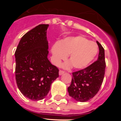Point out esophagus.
<instances>
[{"mask_svg": "<svg viewBox=\"0 0 121 121\" xmlns=\"http://www.w3.org/2000/svg\"><path fill=\"white\" fill-rule=\"evenodd\" d=\"M64 73H65V72H64V71H62V70H59V74L60 76L62 75V74Z\"/></svg>", "mask_w": 121, "mask_h": 121, "instance_id": "esophagus-1", "label": "esophagus"}]
</instances>
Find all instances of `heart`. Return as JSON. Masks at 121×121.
<instances>
[{
  "instance_id": "1",
  "label": "heart",
  "mask_w": 121,
  "mask_h": 121,
  "mask_svg": "<svg viewBox=\"0 0 121 121\" xmlns=\"http://www.w3.org/2000/svg\"><path fill=\"white\" fill-rule=\"evenodd\" d=\"M98 48L96 43L89 41L82 36L68 37L60 42H56L51 47L52 60L55 65H59L66 59L68 54L70 62L63 64V67L70 68L72 65L76 69L85 68L96 57Z\"/></svg>"
}]
</instances>
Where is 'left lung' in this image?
Here are the masks:
<instances>
[{
  "mask_svg": "<svg viewBox=\"0 0 121 121\" xmlns=\"http://www.w3.org/2000/svg\"><path fill=\"white\" fill-rule=\"evenodd\" d=\"M99 47V56L96 61L83 70L73 73L71 85L68 87L69 95L79 102H86L98 93L103 82L105 70V51Z\"/></svg>",
  "mask_w": 121,
  "mask_h": 121,
  "instance_id": "obj_1",
  "label": "left lung"
}]
</instances>
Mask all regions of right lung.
<instances>
[{"label": "right lung", "instance_id": "obj_1", "mask_svg": "<svg viewBox=\"0 0 121 121\" xmlns=\"http://www.w3.org/2000/svg\"><path fill=\"white\" fill-rule=\"evenodd\" d=\"M40 24L24 35L15 52L16 80L22 95L33 100L44 99L59 77V70L48 59L47 31Z\"/></svg>", "mask_w": 121, "mask_h": 121}]
</instances>
